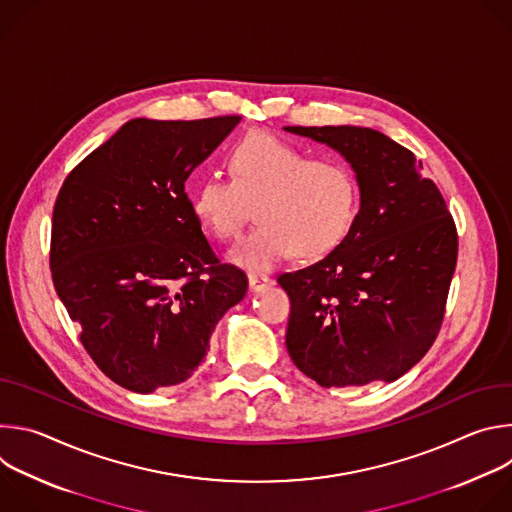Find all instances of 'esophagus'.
<instances>
[{
	"instance_id": "obj_1",
	"label": "esophagus",
	"mask_w": 512,
	"mask_h": 512,
	"mask_svg": "<svg viewBox=\"0 0 512 512\" xmlns=\"http://www.w3.org/2000/svg\"><path fill=\"white\" fill-rule=\"evenodd\" d=\"M273 281L267 277V275H249V287L253 289V291H261V289H265L267 285H271Z\"/></svg>"
}]
</instances>
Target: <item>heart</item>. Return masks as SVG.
Returning <instances> with one entry per match:
<instances>
[{
	"label": "heart",
	"mask_w": 512,
	"mask_h": 512,
	"mask_svg": "<svg viewBox=\"0 0 512 512\" xmlns=\"http://www.w3.org/2000/svg\"><path fill=\"white\" fill-rule=\"evenodd\" d=\"M229 178L210 176L192 196L196 221L221 241L241 237L253 206L259 225L231 253V263L259 273L296 251L320 259L344 243L358 214L360 184L336 158H310L267 131H249L225 156Z\"/></svg>",
	"instance_id": "b5f03b06"
}]
</instances>
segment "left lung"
Wrapping results in <instances>:
<instances>
[{"label":"left lung","mask_w":512,"mask_h":512,"mask_svg":"<svg viewBox=\"0 0 512 512\" xmlns=\"http://www.w3.org/2000/svg\"><path fill=\"white\" fill-rule=\"evenodd\" d=\"M338 150L356 172L352 231L322 261L277 277L287 352L318 385L395 381L440 334L458 259L454 216L413 152L381 131L285 127Z\"/></svg>","instance_id":"obj_1"}]
</instances>
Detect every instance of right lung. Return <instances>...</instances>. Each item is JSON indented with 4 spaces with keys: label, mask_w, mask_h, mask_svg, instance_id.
Masks as SVG:
<instances>
[{
    "label": "right lung",
    "mask_w": 512,
    "mask_h": 512,
    "mask_svg": "<svg viewBox=\"0 0 512 512\" xmlns=\"http://www.w3.org/2000/svg\"><path fill=\"white\" fill-rule=\"evenodd\" d=\"M237 123L131 119L58 190L54 289L93 362L129 391L190 379L218 320L245 298L247 275L218 261L186 194Z\"/></svg>",
    "instance_id": "obj_1"
}]
</instances>
